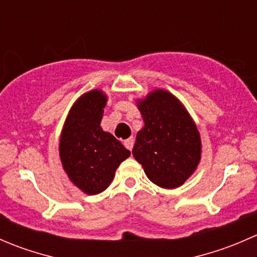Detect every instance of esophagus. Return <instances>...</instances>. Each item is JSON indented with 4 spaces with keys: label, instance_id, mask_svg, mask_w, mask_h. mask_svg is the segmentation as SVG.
Wrapping results in <instances>:
<instances>
[{
    "label": "esophagus",
    "instance_id": "obj_1",
    "mask_svg": "<svg viewBox=\"0 0 257 257\" xmlns=\"http://www.w3.org/2000/svg\"><path fill=\"white\" fill-rule=\"evenodd\" d=\"M133 143H134L133 138H129V139H126V141H124V145H125L126 149H129L131 152H132V149H133Z\"/></svg>",
    "mask_w": 257,
    "mask_h": 257
}]
</instances>
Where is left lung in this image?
<instances>
[{
    "instance_id": "obj_1",
    "label": "left lung",
    "mask_w": 257,
    "mask_h": 257,
    "mask_svg": "<svg viewBox=\"0 0 257 257\" xmlns=\"http://www.w3.org/2000/svg\"><path fill=\"white\" fill-rule=\"evenodd\" d=\"M144 126L137 134L133 155L150 181L164 189L183 185L201 158L200 134L180 100L164 89L137 102Z\"/></svg>"
}]
</instances>
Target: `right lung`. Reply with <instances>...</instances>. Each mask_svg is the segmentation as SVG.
<instances>
[{
    "label": "right lung",
    "mask_w": 257,
    "mask_h": 257,
    "mask_svg": "<svg viewBox=\"0 0 257 257\" xmlns=\"http://www.w3.org/2000/svg\"><path fill=\"white\" fill-rule=\"evenodd\" d=\"M107 95L93 89L72 105L59 141V157L72 183L88 195L104 191L131 152L100 126Z\"/></svg>",
    "instance_id": "add662e5"
}]
</instances>
